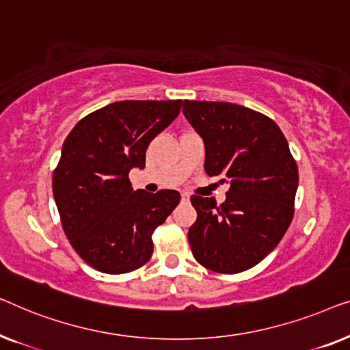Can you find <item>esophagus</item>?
Masks as SVG:
<instances>
[{"mask_svg": "<svg viewBox=\"0 0 350 350\" xmlns=\"http://www.w3.org/2000/svg\"><path fill=\"white\" fill-rule=\"evenodd\" d=\"M180 198H182V201H189V198H190V195L187 193V191H182L180 193Z\"/></svg>", "mask_w": 350, "mask_h": 350, "instance_id": "obj_1", "label": "esophagus"}]
</instances>
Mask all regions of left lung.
Returning <instances> with one entry per match:
<instances>
[{"mask_svg": "<svg viewBox=\"0 0 350 350\" xmlns=\"http://www.w3.org/2000/svg\"><path fill=\"white\" fill-rule=\"evenodd\" d=\"M184 116L203 137L204 170L228 182L225 203L191 195L189 230L195 260L234 274L262 262L292 224L298 166L284 133L262 112L225 101H184Z\"/></svg>", "mask_w": 350, "mask_h": 350, "instance_id": "obj_1", "label": "left lung"}]
</instances>
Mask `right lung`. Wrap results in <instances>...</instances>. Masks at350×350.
<instances>
[{"label": "right lung", "instance_id": "1", "mask_svg": "<svg viewBox=\"0 0 350 350\" xmlns=\"http://www.w3.org/2000/svg\"><path fill=\"white\" fill-rule=\"evenodd\" d=\"M182 100L117 101L81 119L63 142L52 190L62 226L83 262L107 274L135 271L152 234L179 204L176 190H133L150 141L179 116Z\"/></svg>", "mask_w": 350, "mask_h": 350}]
</instances>
